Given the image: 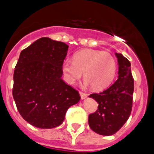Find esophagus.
Returning <instances> with one entry per match:
<instances>
[{
  "instance_id": "obj_1",
  "label": "esophagus",
  "mask_w": 154,
  "mask_h": 154,
  "mask_svg": "<svg viewBox=\"0 0 154 154\" xmlns=\"http://www.w3.org/2000/svg\"><path fill=\"white\" fill-rule=\"evenodd\" d=\"M80 97H81L82 100H84V99H86V97H88V94H85V93H83V92H81V91H80Z\"/></svg>"
}]
</instances>
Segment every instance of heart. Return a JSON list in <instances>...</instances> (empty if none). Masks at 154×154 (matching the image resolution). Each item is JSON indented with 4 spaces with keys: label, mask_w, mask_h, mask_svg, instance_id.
Returning a JSON list of instances; mask_svg holds the SVG:
<instances>
[{
    "label": "heart",
    "mask_w": 154,
    "mask_h": 154,
    "mask_svg": "<svg viewBox=\"0 0 154 154\" xmlns=\"http://www.w3.org/2000/svg\"><path fill=\"white\" fill-rule=\"evenodd\" d=\"M63 71L69 84L80 79L84 71V86L102 89L108 86L114 79L116 62L109 53L84 50L74 54L73 60L66 59L63 63Z\"/></svg>",
    "instance_id": "b5f03b06"
}]
</instances>
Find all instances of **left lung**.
<instances>
[{"label":"left lung","mask_w":154,"mask_h":154,"mask_svg":"<svg viewBox=\"0 0 154 154\" xmlns=\"http://www.w3.org/2000/svg\"><path fill=\"white\" fill-rule=\"evenodd\" d=\"M118 59V80L102 92L91 94L89 97L98 103V109L88 116V125L97 134L112 136L119 131L130 116L133 105L134 80L130 61L122 54Z\"/></svg>","instance_id":"8db88e82"}]
</instances>
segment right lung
Wrapping results in <instances>:
<instances>
[{
  "instance_id": "1",
  "label": "right lung",
  "mask_w": 154,
  "mask_h": 154,
  "mask_svg": "<svg viewBox=\"0 0 154 154\" xmlns=\"http://www.w3.org/2000/svg\"><path fill=\"white\" fill-rule=\"evenodd\" d=\"M68 50L64 42L42 37L20 54L12 95L20 115L34 127H58L68 109L80 100L78 91L62 80Z\"/></svg>"
}]
</instances>
